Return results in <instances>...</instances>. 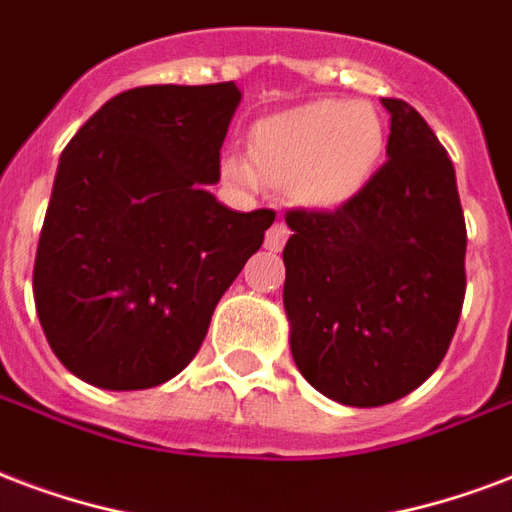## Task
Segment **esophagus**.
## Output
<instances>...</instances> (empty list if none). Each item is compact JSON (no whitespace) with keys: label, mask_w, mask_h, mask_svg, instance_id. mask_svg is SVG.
I'll list each match as a JSON object with an SVG mask.
<instances>
[{"label":"esophagus","mask_w":512,"mask_h":512,"mask_svg":"<svg viewBox=\"0 0 512 512\" xmlns=\"http://www.w3.org/2000/svg\"><path fill=\"white\" fill-rule=\"evenodd\" d=\"M288 226L283 224V221H275V224L270 226V232H267V240H264V248L267 251H280L283 245H286L288 240Z\"/></svg>","instance_id":"34e87169"}]
</instances>
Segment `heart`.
<instances>
[{
    "mask_svg": "<svg viewBox=\"0 0 512 512\" xmlns=\"http://www.w3.org/2000/svg\"><path fill=\"white\" fill-rule=\"evenodd\" d=\"M386 132L370 105L318 99L261 118L251 156L224 153V175L237 186H291L299 202L334 207L367 186L383 156Z\"/></svg>",
    "mask_w": 512,
    "mask_h": 512,
    "instance_id": "obj_1",
    "label": "heart"
}]
</instances>
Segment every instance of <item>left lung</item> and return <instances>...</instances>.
<instances>
[{
    "instance_id": "8db88e82",
    "label": "left lung",
    "mask_w": 512,
    "mask_h": 512,
    "mask_svg": "<svg viewBox=\"0 0 512 512\" xmlns=\"http://www.w3.org/2000/svg\"><path fill=\"white\" fill-rule=\"evenodd\" d=\"M391 115L388 161L343 207L288 210V343L315 391L380 407L443 361L464 305L467 226L456 172L416 107Z\"/></svg>"
}]
</instances>
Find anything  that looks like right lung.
<instances>
[{
  "mask_svg": "<svg viewBox=\"0 0 512 512\" xmlns=\"http://www.w3.org/2000/svg\"><path fill=\"white\" fill-rule=\"evenodd\" d=\"M240 99L234 83L132 88L61 153L34 305L53 353L91 386L175 378L261 248L275 213H237L207 191Z\"/></svg>",
  "mask_w": 512,
  "mask_h": 512,
  "instance_id": "obj_1",
  "label": "right lung"
}]
</instances>
